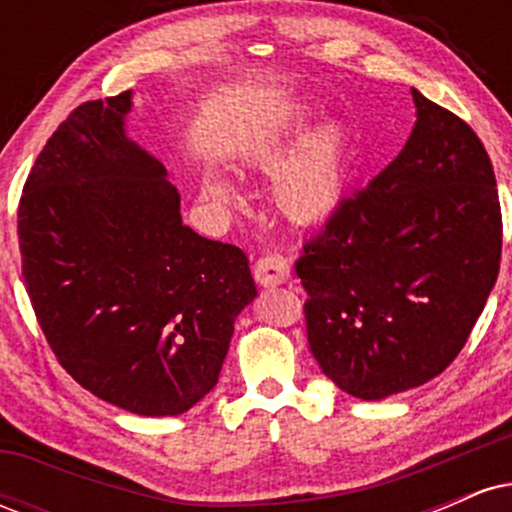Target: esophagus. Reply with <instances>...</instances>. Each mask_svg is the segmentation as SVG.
Listing matches in <instances>:
<instances>
[{
  "mask_svg": "<svg viewBox=\"0 0 512 512\" xmlns=\"http://www.w3.org/2000/svg\"><path fill=\"white\" fill-rule=\"evenodd\" d=\"M252 274H255L257 284H262V286L286 284V281L291 279V262L286 260V257L269 252V255H262L260 260L255 262Z\"/></svg>",
  "mask_w": 512,
  "mask_h": 512,
  "instance_id": "obj_1",
  "label": "esophagus"
}]
</instances>
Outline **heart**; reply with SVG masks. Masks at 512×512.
I'll use <instances>...</instances> for the list:
<instances>
[{
    "mask_svg": "<svg viewBox=\"0 0 512 512\" xmlns=\"http://www.w3.org/2000/svg\"><path fill=\"white\" fill-rule=\"evenodd\" d=\"M305 120L289 122L257 139L245 154L243 166L255 173H274V202L281 214L296 223H320L330 219L346 195L354 163V146L342 122H325L303 139L296 152L292 146L305 132ZM204 195L214 202L236 207L238 192L226 180L209 178Z\"/></svg>",
    "mask_w": 512,
    "mask_h": 512,
    "instance_id": "heart-1",
    "label": "heart"
}]
</instances>
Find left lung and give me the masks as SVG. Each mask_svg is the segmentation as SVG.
Wrapping results in <instances>:
<instances>
[{
	"mask_svg": "<svg viewBox=\"0 0 512 512\" xmlns=\"http://www.w3.org/2000/svg\"><path fill=\"white\" fill-rule=\"evenodd\" d=\"M414 93L409 142L344 197L296 262L322 373L358 399L433 380L455 361L501 267L491 158L472 127Z\"/></svg>",
	"mask_w": 512,
	"mask_h": 512,
	"instance_id": "8db88e82",
	"label": "left lung"
}]
</instances>
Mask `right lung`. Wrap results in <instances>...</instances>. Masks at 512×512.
<instances>
[{
	"label": "right lung",
	"instance_id": "right-lung-1",
	"mask_svg": "<svg viewBox=\"0 0 512 512\" xmlns=\"http://www.w3.org/2000/svg\"><path fill=\"white\" fill-rule=\"evenodd\" d=\"M132 91L67 115L19 202L21 272L38 325L84 390L178 416L219 383L248 255L182 226L166 168L125 137Z\"/></svg>",
	"mask_w": 512,
	"mask_h": 512
}]
</instances>
